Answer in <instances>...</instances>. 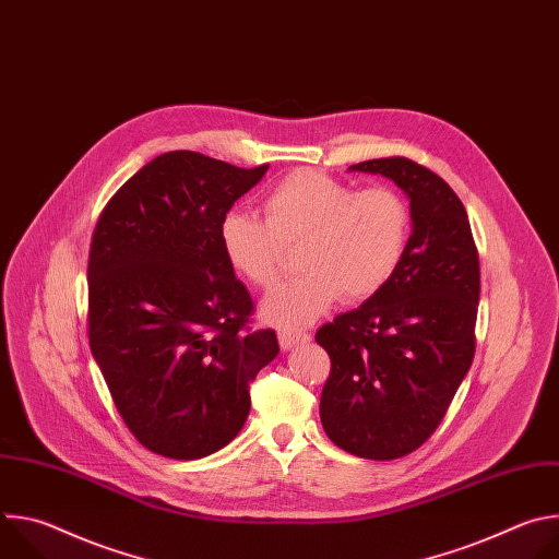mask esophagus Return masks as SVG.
Wrapping results in <instances>:
<instances>
[{
	"instance_id": "esophagus-1",
	"label": "esophagus",
	"mask_w": 559,
	"mask_h": 559,
	"mask_svg": "<svg viewBox=\"0 0 559 559\" xmlns=\"http://www.w3.org/2000/svg\"><path fill=\"white\" fill-rule=\"evenodd\" d=\"M309 341V334L307 332H300V330H281L278 332V343L281 347L287 352V349H294L296 345L300 343H307Z\"/></svg>"
}]
</instances>
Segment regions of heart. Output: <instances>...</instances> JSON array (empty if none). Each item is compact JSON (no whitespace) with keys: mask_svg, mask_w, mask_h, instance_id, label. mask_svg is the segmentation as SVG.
Returning <instances> with one entry per match:
<instances>
[{"mask_svg":"<svg viewBox=\"0 0 559 559\" xmlns=\"http://www.w3.org/2000/svg\"><path fill=\"white\" fill-rule=\"evenodd\" d=\"M265 218L229 212L221 246L229 267L259 289L283 272L285 250L298 248L300 278L274 289L261 305L267 323L294 330L316 321L341 296L360 302L376 296L407 252L412 212L389 188L356 190L352 183L300 170L270 190Z\"/></svg>","mask_w":559,"mask_h":559,"instance_id":"1","label":"heart"}]
</instances>
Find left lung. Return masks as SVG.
I'll list each match as a JSON object with an SVG mask.
<instances>
[{"label":"left lung","instance_id":"8db88e82","mask_svg":"<svg viewBox=\"0 0 559 559\" xmlns=\"http://www.w3.org/2000/svg\"><path fill=\"white\" fill-rule=\"evenodd\" d=\"M349 170L409 197L412 236L393 278L316 332L332 360L321 423L347 453L395 460L438 429L473 362L480 261L462 201L436 173L405 156Z\"/></svg>","mask_w":559,"mask_h":559}]
</instances>
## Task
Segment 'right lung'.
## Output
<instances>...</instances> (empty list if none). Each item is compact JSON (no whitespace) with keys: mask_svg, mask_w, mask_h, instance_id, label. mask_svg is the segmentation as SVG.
I'll list each match as a JSON object with an SVG mask.
<instances>
[{"mask_svg":"<svg viewBox=\"0 0 559 559\" xmlns=\"http://www.w3.org/2000/svg\"><path fill=\"white\" fill-rule=\"evenodd\" d=\"M270 166L236 168L175 150L104 207L88 259V338L117 412L152 453L205 457L250 414V382L278 356L250 332L252 296L221 246V223Z\"/></svg>","mask_w":559,"mask_h":559,"instance_id":"obj_1","label":"right lung"}]
</instances>
